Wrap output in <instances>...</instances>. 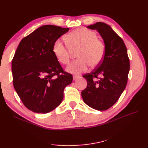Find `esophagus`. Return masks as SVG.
Segmentation results:
<instances>
[{
    "mask_svg": "<svg viewBox=\"0 0 148 148\" xmlns=\"http://www.w3.org/2000/svg\"><path fill=\"white\" fill-rule=\"evenodd\" d=\"M78 78H79L78 76H77V75H73V79H74V80L78 79Z\"/></svg>",
    "mask_w": 148,
    "mask_h": 148,
    "instance_id": "1",
    "label": "esophagus"
}]
</instances>
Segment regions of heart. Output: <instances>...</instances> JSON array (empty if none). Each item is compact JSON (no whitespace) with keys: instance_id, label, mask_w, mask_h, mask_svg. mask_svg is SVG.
I'll use <instances>...</instances> for the list:
<instances>
[{"instance_id":"heart-1","label":"heart","mask_w":148,"mask_h":148,"mask_svg":"<svg viewBox=\"0 0 148 148\" xmlns=\"http://www.w3.org/2000/svg\"><path fill=\"white\" fill-rule=\"evenodd\" d=\"M66 41L71 49H79L77 57L67 66L69 72L78 75L86 71L89 65L92 66L99 65L104 59L105 45L97 39L96 33L88 29L78 28L69 33ZM52 52L57 61L66 65L70 60V49L64 40L59 39L54 42Z\"/></svg>"}]
</instances>
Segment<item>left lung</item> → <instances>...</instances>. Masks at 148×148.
<instances>
[{"label": "left lung", "instance_id": "obj_1", "mask_svg": "<svg viewBox=\"0 0 148 148\" xmlns=\"http://www.w3.org/2000/svg\"><path fill=\"white\" fill-rule=\"evenodd\" d=\"M97 30L105 44L101 63L91 73L84 75L87 87L82 92L84 102L97 110L109 109L118 101L127 86L130 61L125 44L110 26L102 22L87 26ZM100 75L97 81L94 79Z\"/></svg>", "mask_w": 148, "mask_h": 148}]
</instances>
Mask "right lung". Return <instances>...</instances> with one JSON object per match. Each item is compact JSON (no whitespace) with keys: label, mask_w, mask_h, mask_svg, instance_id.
<instances>
[{"label":"right lung","mask_w":148,"mask_h":148,"mask_svg":"<svg viewBox=\"0 0 148 148\" xmlns=\"http://www.w3.org/2000/svg\"><path fill=\"white\" fill-rule=\"evenodd\" d=\"M69 28L47 25L20 41L12 62L13 86L26 108L46 114L59 106L73 81L53 53L54 42Z\"/></svg>","instance_id":"1"}]
</instances>
